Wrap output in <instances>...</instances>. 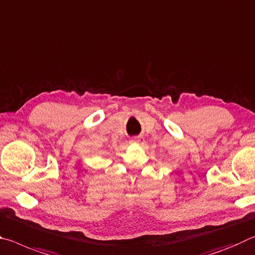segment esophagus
I'll return each mask as SVG.
<instances>
[{
    "label": "esophagus",
    "instance_id": "esophagus-1",
    "mask_svg": "<svg viewBox=\"0 0 255 255\" xmlns=\"http://www.w3.org/2000/svg\"><path fill=\"white\" fill-rule=\"evenodd\" d=\"M131 143H141V137H133L130 141Z\"/></svg>",
    "mask_w": 255,
    "mask_h": 255
}]
</instances>
